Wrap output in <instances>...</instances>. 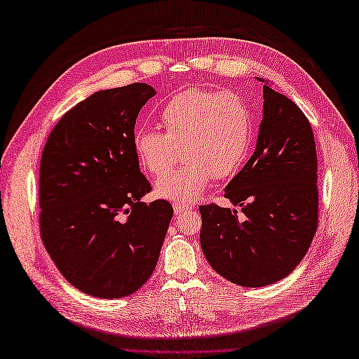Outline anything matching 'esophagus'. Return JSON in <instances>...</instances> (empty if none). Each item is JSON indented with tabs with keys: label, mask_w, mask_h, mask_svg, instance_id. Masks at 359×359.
Returning <instances> with one entry per match:
<instances>
[{
	"label": "esophagus",
	"mask_w": 359,
	"mask_h": 359,
	"mask_svg": "<svg viewBox=\"0 0 359 359\" xmlns=\"http://www.w3.org/2000/svg\"><path fill=\"white\" fill-rule=\"evenodd\" d=\"M193 210L191 207H188V205H184V203H174V215L175 216H180L184 215V212Z\"/></svg>",
	"instance_id": "34e87169"
}]
</instances>
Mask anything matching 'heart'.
I'll return each instance as SVG.
<instances>
[{
  "instance_id": "heart-1",
  "label": "heart",
  "mask_w": 359,
  "mask_h": 359,
  "mask_svg": "<svg viewBox=\"0 0 359 359\" xmlns=\"http://www.w3.org/2000/svg\"><path fill=\"white\" fill-rule=\"evenodd\" d=\"M160 118L165 133L135 129L133 148L143 170L156 175L177 161L182 148L186 163L156 180V193L163 199L193 203L212 175L230 177L247 160L253 116L238 94L188 88L166 102Z\"/></svg>"
}]
</instances>
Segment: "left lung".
I'll return each mask as SVG.
<instances>
[{
	"instance_id": "8db88e82",
	"label": "left lung",
	"mask_w": 359,
	"mask_h": 359,
	"mask_svg": "<svg viewBox=\"0 0 359 359\" xmlns=\"http://www.w3.org/2000/svg\"><path fill=\"white\" fill-rule=\"evenodd\" d=\"M264 83V116L253 156L225 188L238 210L199 207L201 245L233 284L264 287L288 276L318 228V157L304 112Z\"/></svg>"
}]
</instances>
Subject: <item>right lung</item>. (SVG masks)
Segmentation results:
<instances>
[{"label":"right lung","mask_w":359,"mask_h":359,"mask_svg":"<svg viewBox=\"0 0 359 359\" xmlns=\"http://www.w3.org/2000/svg\"><path fill=\"white\" fill-rule=\"evenodd\" d=\"M156 89L98 90L53 126L40 163V233L65 279L117 299L149 279L172 217L151 191L133 148L135 118Z\"/></svg>","instance_id":"obj_1"}]
</instances>
